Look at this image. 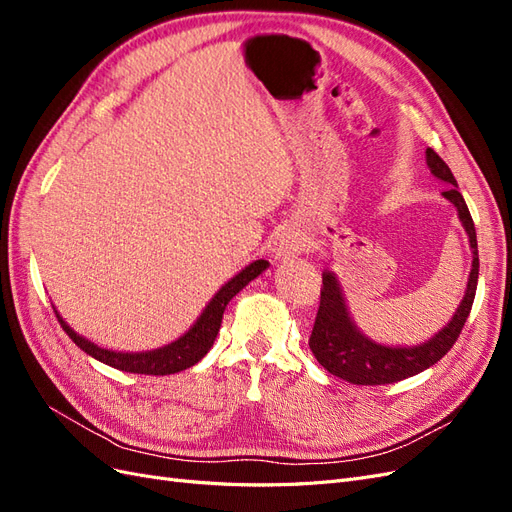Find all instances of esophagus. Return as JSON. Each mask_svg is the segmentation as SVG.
Here are the masks:
<instances>
[{"label": "esophagus", "mask_w": 512, "mask_h": 512, "mask_svg": "<svg viewBox=\"0 0 512 512\" xmlns=\"http://www.w3.org/2000/svg\"><path fill=\"white\" fill-rule=\"evenodd\" d=\"M305 250V239L301 235H286L282 237L280 245L275 247V256L277 258H292V256H299Z\"/></svg>", "instance_id": "obj_1"}]
</instances>
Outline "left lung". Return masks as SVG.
Masks as SVG:
<instances>
[{
	"label": "left lung",
	"mask_w": 512,
	"mask_h": 512,
	"mask_svg": "<svg viewBox=\"0 0 512 512\" xmlns=\"http://www.w3.org/2000/svg\"><path fill=\"white\" fill-rule=\"evenodd\" d=\"M427 164L433 175L451 185L446 192H442V196L451 200V203L457 207L459 220L470 237L474 260H472L466 297H463L461 305L457 307L453 320L448 322L436 337H431L427 344L414 346V348H386L371 342V339L363 337L359 331H356V327L348 316L342 290H339L335 275L329 271L322 273L320 307H318L312 335H309V348H312L318 363L327 369L329 374L342 378L350 384H361V386L393 384L404 378H410L414 374H421V371H425L427 367L436 365L442 356L455 346L463 324H466L470 316L476 284H478V243H476L474 222H472L466 200H463L461 192L457 190V181L451 173V168L446 166V162L431 147L427 149Z\"/></svg>",
	"instance_id": "obj_1"
}]
</instances>
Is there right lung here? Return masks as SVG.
Wrapping results in <instances>:
<instances>
[{"label":"right lung","instance_id":"right-lung-1","mask_svg":"<svg viewBox=\"0 0 512 512\" xmlns=\"http://www.w3.org/2000/svg\"><path fill=\"white\" fill-rule=\"evenodd\" d=\"M267 267H269L267 260H254L250 267H245L239 275L232 277V280L228 284H224L218 290V294H215V297L209 301L205 312L200 314L194 327L183 337H179L177 342H173L170 346H164L160 350L132 352V354L104 350V348H98L96 344L87 342L85 337L76 335L64 322V318L57 314V309H55V316L61 324V329L66 331V335L72 339V342L83 352H87L89 356H94V359H98L100 363H106V365H111L121 371H130V374H147V376L177 374V371H183V369L196 365L209 352V348L215 342V335H218V331H220L222 316H224V309H226L228 301L252 280H256V277Z\"/></svg>","mask_w":512,"mask_h":512}]
</instances>
